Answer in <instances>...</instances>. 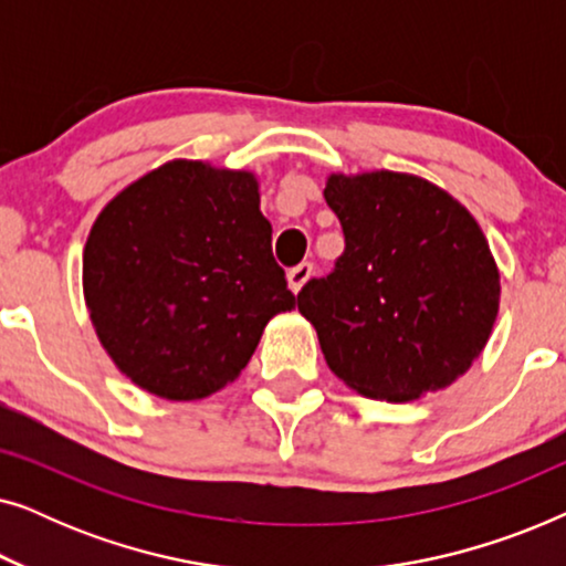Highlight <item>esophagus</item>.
<instances>
[{
    "instance_id": "esophagus-1",
    "label": "esophagus",
    "mask_w": 566,
    "mask_h": 566,
    "mask_svg": "<svg viewBox=\"0 0 566 566\" xmlns=\"http://www.w3.org/2000/svg\"><path fill=\"white\" fill-rule=\"evenodd\" d=\"M312 275H314V265H312V262H301V265L291 268V270H289V289H291L293 293H298L301 289H304L306 281H308V277H312Z\"/></svg>"
}]
</instances>
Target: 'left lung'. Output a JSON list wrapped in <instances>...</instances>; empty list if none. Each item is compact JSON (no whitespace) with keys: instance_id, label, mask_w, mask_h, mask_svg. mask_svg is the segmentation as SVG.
Returning <instances> with one entry per match:
<instances>
[{"instance_id":"left-lung-1","label":"left lung","mask_w":566,"mask_h":566,"mask_svg":"<svg viewBox=\"0 0 566 566\" xmlns=\"http://www.w3.org/2000/svg\"><path fill=\"white\" fill-rule=\"evenodd\" d=\"M345 231L327 277L298 293L332 374L368 399L412 401L467 374L500 312V270L474 216L417 175H329Z\"/></svg>"}]
</instances>
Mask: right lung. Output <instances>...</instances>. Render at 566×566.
<instances>
[{
  "label": "right lung",
  "instance_id": "1",
  "mask_svg": "<svg viewBox=\"0 0 566 566\" xmlns=\"http://www.w3.org/2000/svg\"><path fill=\"white\" fill-rule=\"evenodd\" d=\"M270 239L247 169L172 159L123 188L82 254L84 304L120 374L169 401L237 381L268 322L296 306Z\"/></svg>",
  "mask_w": 566,
  "mask_h": 566
}]
</instances>
